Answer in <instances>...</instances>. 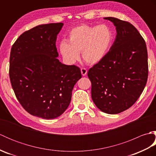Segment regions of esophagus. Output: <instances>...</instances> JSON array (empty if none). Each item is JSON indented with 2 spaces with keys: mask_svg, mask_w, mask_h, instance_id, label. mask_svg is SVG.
<instances>
[{
  "mask_svg": "<svg viewBox=\"0 0 156 156\" xmlns=\"http://www.w3.org/2000/svg\"><path fill=\"white\" fill-rule=\"evenodd\" d=\"M81 74L83 76L87 75V69L86 68H82L81 69Z\"/></svg>",
  "mask_w": 156,
  "mask_h": 156,
  "instance_id": "34e87169",
  "label": "esophagus"
}]
</instances>
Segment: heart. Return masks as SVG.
Instances as JSON below:
<instances>
[{"label": "heart", "mask_w": 156, "mask_h": 156, "mask_svg": "<svg viewBox=\"0 0 156 156\" xmlns=\"http://www.w3.org/2000/svg\"><path fill=\"white\" fill-rule=\"evenodd\" d=\"M113 39V32L107 25H81L69 31L68 41H62L59 44V51L69 64L78 60L79 53L82 52L86 62L97 64L107 55Z\"/></svg>", "instance_id": "obj_1"}]
</instances>
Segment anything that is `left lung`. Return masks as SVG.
I'll list each match as a JSON object with an SVG mask.
<instances>
[{
  "label": "left lung",
  "instance_id": "8db88e82",
  "mask_svg": "<svg viewBox=\"0 0 156 156\" xmlns=\"http://www.w3.org/2000/svg\"><path fill=\"white\" fill-rule=\"evenodd\" d=\"M116 27L115 40L106 57L88 70L94 103L102 112L118 114L130 108L146 85L147 51L143 37L133 25L105 17Z\"/></svg>",
  "mask_w": 156,
  "mask_h": 156
}]
</instances>
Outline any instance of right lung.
Masks as SVG:
<instances>
[{
	"instance_id": "right-lung-1",
	"label": "right lung",
	"mask_w": 156,
	"mask_h": 156,
	"mask_svg": "<svg viewBox=\"0 0 156 156\" xmlns=\"http://www.w3.org/2000/svg\"><path fill=\"white\" fill-rule=\"evenodd\" d=\"M63 25L49 23L24 32L10 55L9 76L16 98L29 114L44 119L64 113L82 78L78 67L57 59L55 41Z\"/></svg>"
}]
</instances>
